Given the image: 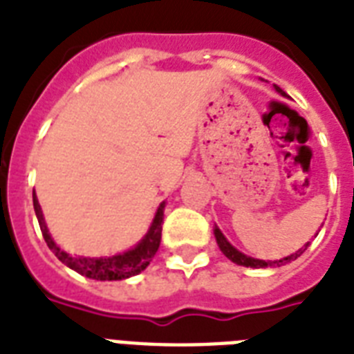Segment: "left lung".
I'll use <instances>...</instances> for the list:
<instances>
[{"label":"left lung","instance_id":"left-lung-1","mask_svg":"<svg viewBox=\"0 0 354 354\" xmlns=\"http://www.w3.org/2000/svg\"><path fill=\"white\" fill-rule=\"evenodd\" d=\"M275 91L277 93H281V95L285 97V91L281 90V88H277V86H274ZM213 233H215V239H216V244H218V248H221V252L226 255L232 263L239 264V266H246V268H275V266H283V264L286 263H292V261H296L299 255H301L305 250H307V246L310 244V242H307L305 246L299 248L296 253H290V255H286V257L279 259V261H263V259H255V257H250V255H246V253L239 252L235 246H233L232 242L227 241L226 236H224V233L221 232V227L216 226L213 227ZM318 235V233H316ZM314 235V236H316Z\"/></svg>","mask_w":354,"mask_h":354}]
</instances>
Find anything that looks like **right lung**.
<instances>
[{
    "instance_id": "add662e5",
    "label": "right lung",
    "mask_w": 354,
    "mask_h": 354,
    "mask_svg": "<svg viewBox=\"0 0 354 354\" xmlns=\"http://www.w3.org/2000/svg\"><path fill=\"white\" fill-rule=\"evenodd\" d=\"M32 205H35L36 218L40 224L41 235L46 239L49 250L57 255L58 261H62L66 266L75 270L77 274L86 275L90 279L97 281H121L133 277V275L141 274L150 261L154 259L158 248L161 242V224H163V209H165V202H161L156 209V215L150 222V227L143 235V239L132 246L127 252L115 253V255H104V257H84V255H71L66 250L58 246L55 239L51 236L49 230H47L46 218L41 213V207L38 204L36 193L32 191Z\"/></svg>"
}]
</instances>
